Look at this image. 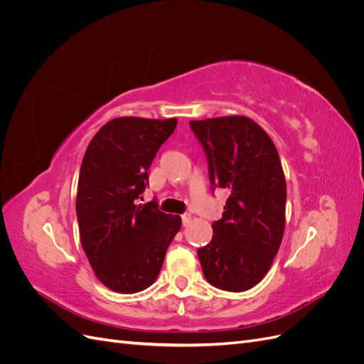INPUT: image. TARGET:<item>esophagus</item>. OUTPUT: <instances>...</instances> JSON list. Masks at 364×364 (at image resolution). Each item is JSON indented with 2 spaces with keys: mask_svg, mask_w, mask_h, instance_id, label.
I'll list each match as a JSON object with an SVG mask.
<instances>
[{
  "mask_svg": "<svg viewBox=\"0 0 364 364\" xmlns=\"http://www.w3.org/2000/svg\"><path fill=\"white\" fill-rule=\"evenodd\" d=\"M191 214L190 213H185V214H182V225L183 226H188L190 223H191Z\"/></svg>",
  "mask_w": 364,
  "mask_h": 364,
  "instance_id": "1",
  "label": "esophagus"
}]
</instances>
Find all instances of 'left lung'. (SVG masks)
<instances>
[{"label":"left lung","mask_w":364,"mask_h":364,"mask_svg":"<svg viewBox=\"0 0 364 364\" xmlns=\"http://www.w3.org/2000/svg\"><path fill=\"white\" fill-rule=\"evenodd\" d=\"M190 126L203 146L209 181L229 191L211 243L197 250L203 274L220 290L246 291L266 277L284 235L287 185L278 150L247 117Z\"/></svg>","instance_id":"8db88e82"}]
</instances>
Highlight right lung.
Returning <instances> with one entry per match:
<instances>
[{
    "label": "right lung",
    "instance_id": "add662e5",
    "mask_svg": "<svg viewBox=\"0 0 364 364\" xmlns=\"http://www.w3.org/2000/svg\"><path fill=\"white\" fill-rule=\"evenodd\" d=\"M176 124V118L119 117L85 151L75 199L80 243L95 277L117 293L150 287L181 229V217L159 211L156 200L136 205L151 161Z\"/></svg>",
    "mask_w": 364,
    "mask_h": 364
}]
</instances>
